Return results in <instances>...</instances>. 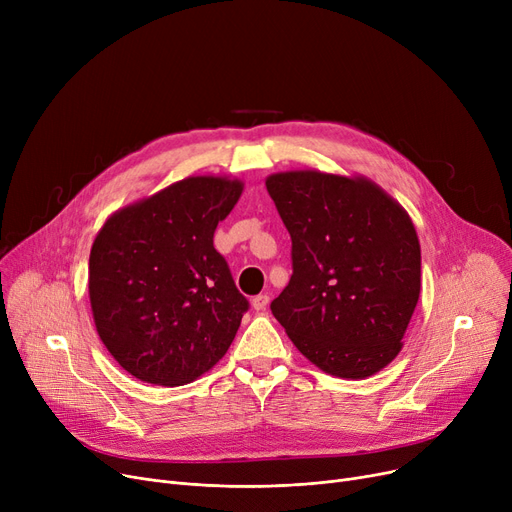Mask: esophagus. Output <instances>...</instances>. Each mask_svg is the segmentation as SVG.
Instances as JSON below:
<instances>
[{
	"mask_svg": "<svg viewBox=\"0 0 512 512\" xmlns=\"http://www.w3.org/2000/svg\"><path fill=\"white\" fill-rule=\"evenodd\" d=\"M251 305L255 311H265V307L270 305V297H267V294H257V297H253Z\"/></svg>",
	"mask_w": 512,
	"mask_h": 512,
	"instance_id": "34e87169",
	"label": "esophagus"
}]
</instances>
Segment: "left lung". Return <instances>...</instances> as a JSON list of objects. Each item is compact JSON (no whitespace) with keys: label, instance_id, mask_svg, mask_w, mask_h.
I'll use <instances>...</instances> for the list:
<instances>
[{"label":"left lung","instance_id":"left-lung-1","mask_svg":"<svg viewBox=\"0 0 512 512\" xmlns=\"http://www.w3.org/2000/svg\"><path fill=\"white\" fill-rule=\"evenodd\" d=\"M292 240V276L272 313L336 378L363 380L402 348L421 290L409 213L378 184L317 170L265 180Z\"/></svg>","mask_w":512,"mask_h":512}]
</instances>
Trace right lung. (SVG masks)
Instances as JSON below:
<instances>
[{
  "instance_id": "obj_1",
  "label": "right lung",
  "mask_w": 512,
  "mask_h": 512,
  "mask_svg": "<svg viewBox=\"0 0 512 512\" xmlns=\"http://www.w3.org/2000/svg\"><path fill=\"white\" fill-rule=\"evenodd\" d=\"M242 193L240 180L191 176L103 224L89 257V299L107 351L134 378L182 386L230 348L249 301L213 232Z\"/></svg>"
}]
</instances>
